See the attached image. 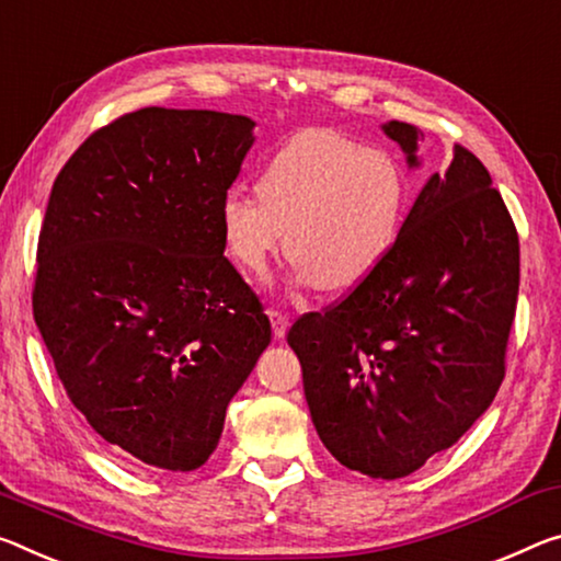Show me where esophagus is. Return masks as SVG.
Returning a JSON list of instances; mask_svg holds the SVG:
<instances>
[{"mask_svg":"<svg viewBox=\"0 0 561 561\" xmlns=\"http://www.w3.org/2000/svg\"><path fill=\"white\" fill-rule=\"evenodd\" d=\"M270 322H272L274 336H277V340H282V336L287 334V329H289V317L284 314V312H279V309H270Z\"/></svg>","mask_w":561,"mask_h":561,"instance_id":"34e87169","label":"esophagus"}]
</instances>
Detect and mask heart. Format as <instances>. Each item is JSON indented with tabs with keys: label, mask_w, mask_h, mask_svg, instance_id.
I'll use <instances>...</instances> for the list:
<instances>
[{
	"label": "heart",
	"mask_w": 561,
	"mask_h": 561,
	"mask_svg": "<svg viewBox=\"0 0 561 561\" xmlns=\"http://www.w3.org/2000/svg\"><path fill=\"white\" fill-rule=\"evenodd\" d=\"M404 169L334 129H307L270 157L260 197L229 190L219 204L227 254L262 277L284 252L297 277L322 291H350L392 254L407 217Z\"/></svg>",
	"instance_id": "1"
}]
</instances>
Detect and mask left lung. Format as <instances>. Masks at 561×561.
<instances>
[{"label": "left lung", "instance_id": "8db88e82", "mask_svg": "<svg viewBox=\"0 0 561 561\" xmlns=\"http://www.w3.org/2000/svg\"><path fill=\"white\" fill-rule=\"evenodd\" d=\"M416 169L414 124L387 122ZM519 295V237L486 167L455 145L424 182L392 254L287 342L319 439L346 469L399 479L449 449L504 379Z\"/></svg>", "mask_w": 561, "mask_h": 561}]
</instances>
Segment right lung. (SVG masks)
I'll return each mask as SVG.
<instances>
[{
	"label": "right lung",
	"mask_w": 561,
	"mask_h": 561,
	"mask_svg": "<svg viewBox=\"0 0 561 561\" xmlns=\"http://www.w3.org/2000/svg\"><path fill=\"white\" fill-rule=\"evenodd\" d=\"M252 131L242 114L147 106L96 129L51 186L34 322L89 426L152 469L209 459L272 342L219 229Z\"/></svg>",
	"instance_id": "right-lung-1"
}]
</instances>
